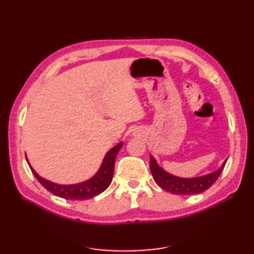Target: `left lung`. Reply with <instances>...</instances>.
<instances>
[{
    "instance_id": "8db88e82",
    "label": "left lung",
    "mask_w": 254,
    "mask_h": 254,
    "mask_svg": "<svg viewBox=\"0 0 254 254\" xmlns=\"http://www.w3.org/2000/svg\"><path fill=\"white\" fill-rule=\"evenodd\" d=\"M225 165L226 160L219 169L202 177L180 178L165 171L156 163V159L152 155H150L149 159L150 172H152L155 182L164 190L172 194H178V195H192V194H198L207 190L218 179Z\"/></svg>"
}]
</instances>
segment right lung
Instances as JSON below:
<instances>
[{"instance_id":"1","label":"right lung","mask_w":254,"mask_h":254,"mask_svg":"<svg viewBox=\"0 0 254 254\" xmlns=\"http://www.w3.org/2000/svg\"><path fill=\"white\" fill-rule=\"evenodd\" d=\"M122 144L123 143L120 142L106 154L99 170L97 171V174L93 178H90L87 181L76 183V185H58V183L48 181L44 179V178H41L31 168L28 160H27V163H28L32 174L37 178V180L48 191H50L55 195L65 199H77V201H80V199H88L98 195V194L104 192L110 186L113 177V171H115L116 157L119 150L122 147Z\"/></svg>"}]
</instances>
